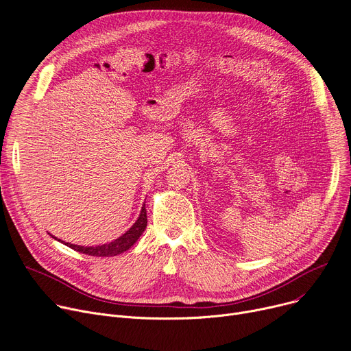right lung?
Wrapping results in <instances>:
<instances>
[{
    "label": "right lung",
    "instance_id": "right-lung-1",
    "mask_svg": "<svg viewBox=\"0 0 351 351\" xmlns=\"http://www.w3.org/2000/svg\"><path fill=\"white\" fill-rule=\"evenodd\" d=\"M147 227V210H145V204H143L141 207V211H140V215L138 219L136 220V223L132 224L123 236H120L119 239H115L114 241L111 243H107V244H101V245H77V244H70V243H64L58 239H54L61 241L62 244H65L66 247H70L73 250H75V252L78 253H82V254H88V256H94V257H112V256H119L124 252H127L128 248H131V245L134 244L140 236L144 232Z\"/></svg>",
    "mask_w": 351,
    "mask_h": 351
}]
</instances>
